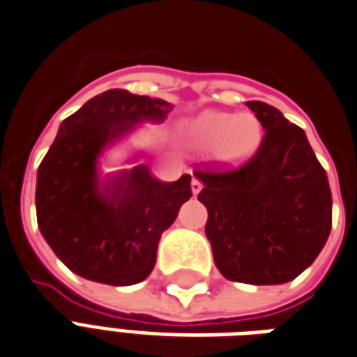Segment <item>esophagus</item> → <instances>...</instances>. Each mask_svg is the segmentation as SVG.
Returning <instances> with one entry per match:
<instances>
[{
	"label": "esophagus",
	"mask_w": 357,
	"mask_h": 357,
	"mask_svg": "<svg viewBox=\"0 0 357 357\" xmlns=\"http://www.w3.org/2000/svg\"><path fill=\"white\" fill-rule=\"evenodd\" d=\"M202 188H204V182L199 181V178H192V194L196 196V194H199Z\"/></svg>",
	"instance_id": "esophagus-1"
}]
</instances>
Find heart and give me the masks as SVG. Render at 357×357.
I'll use <instances>...</instances> for the list:
<instances>
[{"label":"heart","instance_id":"b5f03b06","mask_svg":"<svg viewBox=\"0 0 357 357\" xmlns=\"http://www.w3.org/2000/svg\"><path fill=\"white\" fill-rule=\"evenodd\" d=\"M196 135L211 144L225 140L226 150L234 158L253 152L259 142V123L253 116H234L225 112H207L194 123Z\"/></svg>","mask_w":357,"mask_h":357}]
</instances>
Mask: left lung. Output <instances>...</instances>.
<instances>
[{
    "mask_svg": "<svg viewBox=\"0 0 357 357\" xmlns=\"http://www.w3.org/2000/svg\"><path fill=\"white\" fill-rule=\"evenodd\" d=\"M262 123L259 150L239 167L202 165L197 199L215 264L230 282L278 285L303 274L331 232L327 173L304 131L274 106L247 102Z\"/></svg>",
    "mask_w": 357,
    "mask_h": 357,
    "instance_id": "obj_1",
    "label": "left lung"
}]
</instances>
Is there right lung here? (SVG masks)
Wrapping results in <instances>:
<instances>
[{"mask_svg": "<svg viewBox=\"0 0 357 357\" xmlns=\"http://www.w3.org/2000/svg\"><path fill=\"white\" fill-rule=\"evenodd\" d=\"M167 100L104 91L59 127L38 169V226L74 274L106 285H135L155 264L161 234L192 197V176L161 182L146 165L100 181L96 160L106 144L142 121L161 123Z\"/></svg>", "mask_w": 357, "mask_h": 357, "instance_id": "obj_1", "label": "right lung"}]
</instances>
